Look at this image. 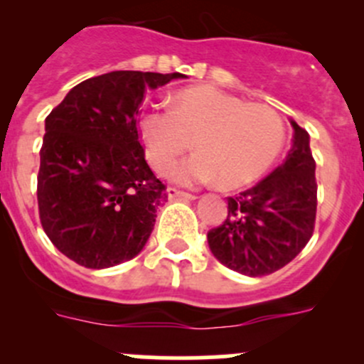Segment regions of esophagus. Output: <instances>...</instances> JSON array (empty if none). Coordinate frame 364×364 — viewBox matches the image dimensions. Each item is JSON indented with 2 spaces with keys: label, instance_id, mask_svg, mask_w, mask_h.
<instances>
[{
  "label": "esophagus",
  "instance_id": "1",
  "mask_svg": "<svg viewBox=\"0 0 364 364\" xmlns=\"http://www.w3.org/2000/svg\"><path fill=\"white\" fill-rule=\"evenodd\" d=\"M167 196H168V199H186V200H193V199H196V196H192V193L183 192V190L174 188V186H168V188H167Z\"/></svg>",
  "mask_w": 364,
  "mask_h": 364
}]
</instances>
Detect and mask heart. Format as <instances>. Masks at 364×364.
Instances as JSON below:
<instances>
[{
    "mask_svg": "<svg viewBox=\"0 0 364 364\" xmlns=\"http://www.w3.org/2000/svg\"><path fill=\"white\" fill-rule=\"evenodd\" d=\"M146 156L153 168L167 172L193 144L197 155L171 172L183 185L218 181L241 188L259 179L280 155L285 127L269 105L213 87H190L176 95L174 107H155L139 123Z\"/></svg>",
    "mask_w": 364,
    "mask_h": 364,
    "instance_id": "obj_1",
    "label": "heart"
}]
</instances>
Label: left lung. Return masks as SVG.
Returning a JSON list of instances; mask_svg holds the SVG:
<instances>
[{"label": "left lung", "instance_id": "left-lung-1", "mask_svg": "<svg viewBox=\"0 0 364 364\" xmlns=\"http://www.w3.org/2000/svg\"><path fill=\"white\" fill-rule=\"evenodd\" d=\"M294 135L284 164L252 188L229 197L225 222L208 232L213 255L247 277L287 266L306 247L317 213L310 135L291 119Z\"/></svg>", "mask_w": 364, "mask_h": 364}]
</instances>
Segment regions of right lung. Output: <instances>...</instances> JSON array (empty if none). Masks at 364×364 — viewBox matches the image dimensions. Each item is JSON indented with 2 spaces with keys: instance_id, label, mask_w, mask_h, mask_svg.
<instances>
[{
  "instance_id": "right-lung-1",
  "label": "right lung",
  "mask_w": 364,
  "mask_h": 364,
  "mask_svg": "<svg viewBox=\"0 0 364 364\" xmlns=\"http://www.w3.org/2000/svg\"><path fill=\"white\" fill-rule=\"evenodd\" d=\"M183 73L117 70L82 80L46 117L36 197L47 237L90 269L134 259L167 199L139 141L148 90Z\"/></svg>"
}]
</instances>
